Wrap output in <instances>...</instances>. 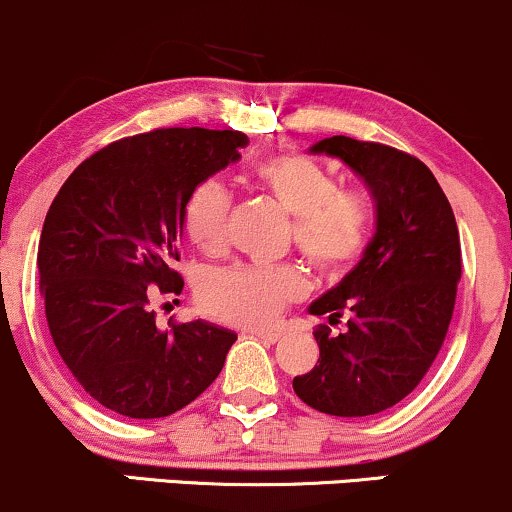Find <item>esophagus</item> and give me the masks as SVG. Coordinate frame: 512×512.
<instances>
[{"mask_svg": "<svg viewBox=\"0 0 512 512\" xmlns=\"http://www.w3.org/2000/svg\"><path fill=\"white\" fill-rule=\"evenodd\" d=\"M252 337H257L264 344H276L281 339V332H260V330H255V332H252Z\"/></svg>", "mask_w": 512, "mask_h": 512, "instance_id": "esophagus-1", "label": "esophagus"}]
</instances>
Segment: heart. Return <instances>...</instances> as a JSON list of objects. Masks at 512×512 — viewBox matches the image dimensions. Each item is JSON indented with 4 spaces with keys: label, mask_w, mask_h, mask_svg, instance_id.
<instances>
[{
    "label": "heart",
    "mask_w": 512,
    "mask_h": 512,
    "mask_svg": "<svg viewBox=\"0 0 512 512\" xmlns=\"http://www.w3.org/2000/svg\"><path fill=\"white\" fill-rule=\"evenodd\" d=\"M252 182L293 214V240L303 260L325 279H342L361 262L373 233V211L358 192L339 190L332 170L301 151L260 158ZM231 195L216 180L195 187L185 207V231L199 250L216 255L228 243ZM303 279L289 267L207 269L197 281V305L236 327H267L301 298Z\"/></svg>",
    "instance_id": "b5f03b06"
}]
</instances>
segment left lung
<instances>
[{
    "mask_svg": "<svg viewBox=\"0 0 512 512\" xmlns=\"http://www.w3.org/2000/svg\"><path fill=\"white\" fill-rule=\"evenodd\" d=\"M315 154L342 158L373 192L378 228L354 272L310 305L320 358L293 378L308 407L370 416L395 407L424 380L448 334L462 250L455 214L419 158L378 142L330 137Z\"/></svg>",
    "mask_w": 512,
    "mask_h": 512,
    "instance_id": "1",
    "label": "left lung"
}]
</instances>
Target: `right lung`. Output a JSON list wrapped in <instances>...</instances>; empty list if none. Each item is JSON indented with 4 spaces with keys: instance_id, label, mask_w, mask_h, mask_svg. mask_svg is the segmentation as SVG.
<instances>
[{
    "instance_id": "add662e5",
    "label": "right lung",
    "mask_w": 512,
    "mask_h": 512,
    "mask_svg": "<svg viewBox=\"0 0 512 512\" xmlns=\"http://www.w3.org/2000/svg\"><path fill=\"white\" fill-rule=\"evenodd\" d=\"M238 129L170 127L108 144L69 175L45 216L40 293L62 361L105 409L161 419L221 373L236 332L156 327L151 298L180 296L182 223L199 182L238 161Z\"/></svg>"
}]
</instances>
